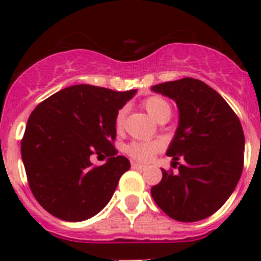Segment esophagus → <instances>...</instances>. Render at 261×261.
<instances>
[{
	"instance_id": "34e87169",
	"label": "esophagus",
	"mask_w": 261,
	"mask_h": 261,
	"mask_svg": "<svg viewBox=\"0 0 261 261\" xmlns=\"http://www.w3.org/2000/svg\"><path fill=\"white\" fill-rule=\"evenodd\" d=\"M132 168H136V170H144L145 166L140 165V163H137V162H132Z\"/></svg>"
}]
</instances>
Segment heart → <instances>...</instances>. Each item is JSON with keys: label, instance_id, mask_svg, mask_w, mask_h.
<instances>
[{"label": "heart", "instance_id": "1", "mask_svg": "<svg viewBox=\"0 0 261 261\" xmlns=\"http://www.w3.org/2000/svg\"><path fill=\"white\" fill-rule=\"evenodd\" d=\"M147 114L150 115L154 120L158 123H166L172 114V107L168 103L166 98L161 95H151L142 102ZM125 108H120L115 116V129L116 132H123L124 123H125ZM162 149V145L156 141L144 142V141H135L126 146V153L132 156L136 161L140 162H149L154 156V154L158 153Z\"/></svg>", "mask_w": 261, "mask_h": 261}]
</instances>
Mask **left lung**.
<instances>
[{
  "mask_svg": "<svg viewBox=\"0 0 261 261\" xmlns=\"http://www.w3.org/2000/svg\"><path fill=\"white\" fill-rule=\"evenodd\" d=\"M151 90L174 99L179 108V125L166 153L172 156V167L179 165V172L162 168V180L151 188V196L176 221L208 218L225 204L241 179V121L225 99L200 80L170 81ZM179 159L183 164L177 162Z\"/></svg>",
  "mask_w": 261,
  "mask_h": 261,
  "instance_id": "obj_1",
  "label": "left lung"
}]
</instances>
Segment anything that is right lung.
Here are the masks:
<instances>
[{
	"instance_id": "1",
	"label": "right lung",
	"mask_w": 261,
	"mask_h": 261,
	"mask_svg": "<svg viewBox=\"0 0 261 261\" xmlns=\"http://www.w3.org/2000/svg\"><path fill=\"white\" fill-rule=\"evenodd\" d=\"M136 90L75 85L39 103L30 115L20 153L32 195L52 216L69 222L102 211L130 167L116 155L115 116ZM109 156L94 166L89 156Z\"/></svg>"
}]
</instances>
